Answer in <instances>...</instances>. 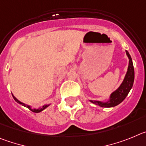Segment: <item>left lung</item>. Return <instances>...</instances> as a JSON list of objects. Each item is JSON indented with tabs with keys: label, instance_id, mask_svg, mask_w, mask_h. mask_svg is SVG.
Masks as SVG:
<instances>
[{
	"label": "left lung",
	"instance_id": "left-lung-1",
	"mask_svg": "<svg viewBox=\"0 0 146 146\" xmlns=\"http://www.w3.org/2000/svg\"><path fill=\"white\" fill-rule=\"evenodd\" d=\"M126 54L129 59V65L127 71L124 78L116 90L113 92L111 94L107 101L99 100H89L93 104L99 106L102 108H113L120 104L124 100L133 86L134 79H135V70H134L133 63L131 58L130 54L127 51H125Z\"/></svg>",
	"mask_w": 146,
	"mask_h": 146
}]
</instances>
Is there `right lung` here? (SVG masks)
<instances>
[{"instance_id": "obj_1", "label": "right lung", "mask_w": 146, "mask_h": 146, "mask_svg": "<svg viewBox=\"0 0 146 146\" xmlns=\"http://www.w3.org/2000/svg\"><path fill=\"white\" fill-rule=\"evenodd\" d=\"M12 96H13V98H14V100H15L16 102H17V103H19V104L22 105V106H25V107L27 108H29V109H30V110H31V111H33V112H34V113H40V112H41L42 111H44V109L48 107V106H50V104H49V105H44V106H42V107H39L38 108H33L32 106L25 104V103H23V102H20V101H19V100H18L17 99V98H16L15 97H14V96L13 95V94H12Z\"/></svg>"}]
</instances>
